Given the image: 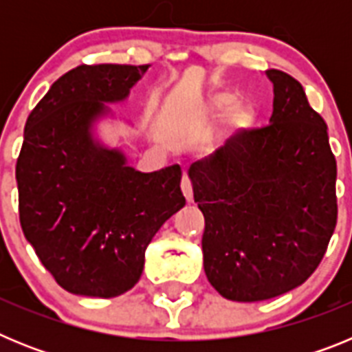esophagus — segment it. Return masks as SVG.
<instances>
[{
  "mask_svg": "<svg viewBox=\"0 0 352 352\" xmlns=\"http://www.w3.org/2000/svg\"><path fill=\"white\" fill-rule=\"evenodd\" d=\"M182 192H183V195H185L186 203H192V201H194V192H192V182H190V178L186 176V174H183Z\"/></svg>",
  "mask_w": 352,
  "mask_h": 352,
  "instance_id": "1",
  "label": "esophagus"
}]
</instances>
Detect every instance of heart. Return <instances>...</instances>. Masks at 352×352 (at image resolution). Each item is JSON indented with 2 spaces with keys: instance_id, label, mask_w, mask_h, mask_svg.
Instances as JSON below:
<instances>
[{
  "instance_id": "1",
  "label": "heart",
  "mask_w": 352,
  "mask_h": 352,
  "mask_svg": "<svg viewBox=\"0 0 352 352\" xmlns=\"http://www.w3.org/2000/svg\"><path fill=\"white\" fill-rule=\"evenodd\" d=\"M210 113L223 116V129L227 139H236L247 133L256 123V107L245 100H236V95L231 91H220L210 98Z\"/></svg>"
}]
</instances>
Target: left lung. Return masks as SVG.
Segmentation results:
<instances>
[{"instance_id":"left-lung-1","label":"left lung","mask_w":352,"mask_h":352,"mask_svg":"<svg viewBox=\"0 0 352 352\" xmlns=\"http://www.w3.org/2000/svg\"><path fill=\"white\" fill-rule=\"evenodd\" d=\"M270 125L197 162L194 201L204 214L208 280L231 301H263L303 284L337 226V162L324 120L280 70Z\"/></svg>"}]
</instances>
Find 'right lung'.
I'll use <instances>...</instances> for the list:
<instances>
[{
  "label": "right lung",
  "instance_id": "obj_1",
  "mask_svg": "<svg viewBox=\"0 0 352 352\" xmlns=\"http://www.w3.org/2000/svg\"><path fill=\"white\" fill-rule=\"evenodd\" d=\"M148 65H80L28 116L15 167L19 219L54 280L72 294L114 298L144 270L157 231L185 206L178 164L155 173L95 138L107 104L126 100Z\"/></svg>",
  "mask_w": 352,
  "mask_h": 352
}]
</instances>
